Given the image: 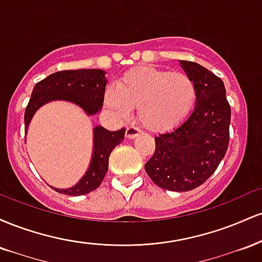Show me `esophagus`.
<instances>
[{"instance_id": "obj_1", "label": "esophagus", "mask_w": 262, "mask_h": 262, "mask_svg": "<svg viewBox=\"0 0 262 262\" xmlns=\"http://www.w3.org/2000/svg\"><path fill=\"white\" fill-rule=\"evenodd\" d=\"M140 134V129L134 127V125H129L127 127V132H125V137L128 138V139H134L135 137H138V135Z\"/></svg>"}]
</instances>
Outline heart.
<instances>
[{
    "instance_id": "b5f03b06",
    "label": "heart",
    "mask_w": 262,
    "mask_h": 262,
    "mask_svg": "<svg viewBox=\"0 0 262 262\" xmlns=\"http://www.w3.org/2000/svg\"><path fill=\"white\" fill-rule=\"evenodd\" d=\"M196 98L197 87L189 75L143 66L125 73L117 86L108 87L104 101L119 118H127L132 108H138L144 127L164 132L187 118Z\"/></svg>"
}]
</instances>
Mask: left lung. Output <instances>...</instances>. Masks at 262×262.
Listing matches in <instances>:
<instances>
[{
  "label": "left lung",
  "mask_w": 262,
  "mask_h": 262,
  "mask_svg": "<svg viewBox=\"0 0 262 262\" xmlns=\"http://www.w3.org/2000/svg\"><path fill=\"white\" fill-rule=\"evenodd\" d=\"M197 87L196 108L188 119L155 138V151L145 171L155 185L176 192L191 191L217 170L229 145L230 104L217 75L197 62L181 60Z\"/></svg>",
  "instance_id": "obj_1"
}]
</instances>
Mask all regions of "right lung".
<instances>
[{
  "instance_id": "right-lung-1",
  "label": "right lung",
  "mask_w": 262,
  "mask_h": 262,
  "mask_svg": "<svg viewBox=\"0 0 262 262\" xmlns=\"http://www.w3.org/2000/svg\"><path fill=\"white\" fill-rule=\"evenodd\" d=\"M104 71L98 69L64 70L49 75L39 81L33 89L31 100L25 112V133L37 110L54 100L70 101L80 106L87 114H95L101 110L104 101L107 81ZM95 149L91 165L77 185L68 189L54 188L68 196H81L100 187L108 170V159L112 150L124 139L125 129L110 132L103 127H96Z\"/></svg>"
}]
</instances>
